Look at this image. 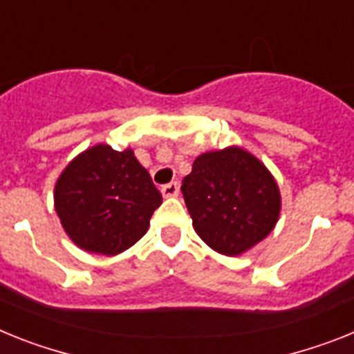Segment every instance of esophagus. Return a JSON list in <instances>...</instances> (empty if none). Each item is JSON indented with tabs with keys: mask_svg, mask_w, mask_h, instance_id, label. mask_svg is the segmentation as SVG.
I'll return each mask as SVG.
<instances>
[{
	"mask_svg": "<svg viewBox=\"0 0 354 354\" xmlns=\"http://www.w3.org/2000/svg\"><path fill=\"white\" fill-rule=\"evenodd\" d=\"M178 192H180V185H178L176 181H171V183L162 187V194H164V198H174V196H178Z\"/></svg>",
	"mask_w": 354,
	"mask_h": 354,
	"instance_id": "esophagus-1",
	"label": "esophagus"
}]
</instances>
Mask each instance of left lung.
I'll use <instances>...</instances> for the list:
<instances>
[{
    "label": "left lung",
    "mask_w": 354,
    "mask_h": 354,
    "mask_svg": "<svg viewBox=\"0 0 354 354\" xmlns=\"http://www.w3.org/2000/svg\"><path fill=\"white\" fill-rule=\"evenodd\" d=\"M192 226L212 250L236 257L278 223L279 189L269 169L242 147L199 155L181 185Z\"/></svg>",
    "instance_id": "1"
}]
</instances>
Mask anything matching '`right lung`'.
I'll list each match as a JSON object with an SVG mask.
<instances>
[{"mask_svg":"<svg viewBox=\"0 0 354 354\" xmlns=\"http://www.w3.org/2000/svg\"><path fill=\"white\" fill-rule=\"evenodd\" d=\"M162 194L131 149L96 144L58 176L55 210L78 248L119 254L142 239Z\"/></svg>","mask_w":354,"mask_h":354,"instance_id":"add662e5","label":"right lung"}]
</instances>
